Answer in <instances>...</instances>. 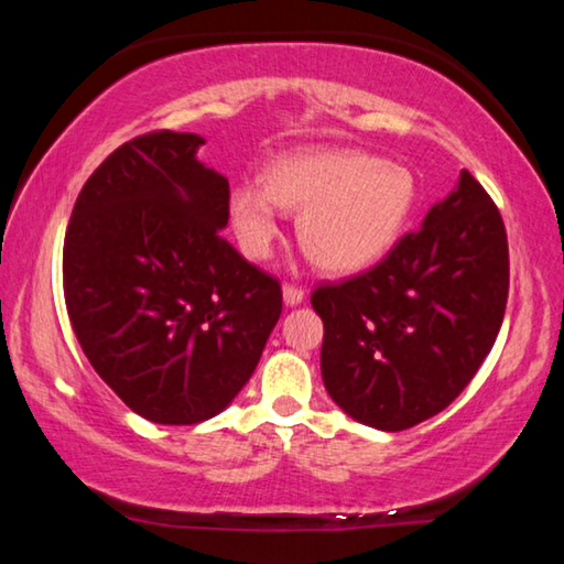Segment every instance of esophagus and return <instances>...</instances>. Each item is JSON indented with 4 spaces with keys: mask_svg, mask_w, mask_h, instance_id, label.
Here are the masks:
<instances>
[{
    "mask_svg": "<svg viewBox=\"0 0 564 564\" xmlns=\"http://www.w3.org/2000/svg\"><path fill=\"white\" fill-rule=\"evenodd\" d=\"M303 299H305V291L301 289V285H295V283H285L283 285V301H285V305H299Z\"/></svg>",
    "mask_w": 564,
    "mask_h": 564,
    "instance_id": "obj_1",
    "label": "esophagus"
}]
</instances>
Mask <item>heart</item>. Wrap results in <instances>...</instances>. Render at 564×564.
<instances>
[{
	"label": "heart",
	"instance_id": "obj_1",
	"mask_svg": "<svg viewBox=\"0 0 564 564\" xmlns=\"http://www.w3.org/2000/svg\"><path fill=\"white\" fill-rule=\"evenodd\" d=\"M417 202L413 171L368 151H299L273 161L265 186L238 184L231 218L253 259H265L279 238V208L301 212L303 251L321 269H368L398 243Z\"/></svg>",
	"mask_w": 564,
	"mask_h": 564
}]
</instances>
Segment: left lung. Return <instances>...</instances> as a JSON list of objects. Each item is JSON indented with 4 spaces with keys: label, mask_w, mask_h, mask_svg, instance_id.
<instances>
[{
    "label": "left lung",
    "mask_w": 564,
    "mask_h": 564,
    "mask_svg": "<svg viewBox=\"0 0 564 564\" xmlns=\"http://www.w3.org/2000/svg\"><path fill=\"white\" fill-rule=\"evenodd\" d=\"M510 253L502 216L470 171L373 269L321 283V373L358 423L408 431L445 410L502 326Z\"/></svg>",
    "instance_id": "8db88e82"
}]
</instances>
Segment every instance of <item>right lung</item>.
Masks as SVG:
<instances>
[{
    "label": "right lung",
    "instance_id": "add662e5",
    "mask_svg": "<svg viewBox=\"0 0 564 564\" xmlns=\"http://www.w3.org/2000/svg\"><path fill=\"white\" fill-rule=\"evenodd\" d=\"M198 133L121 144L76 196L64 301L99 378L133 413L194 425L231 403L281 318V283L221 236L228 178Z\"/></svg>",
    "mask_w": 564,
    "mask_h": 564
}]
</instances>
